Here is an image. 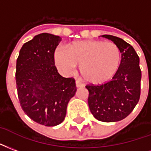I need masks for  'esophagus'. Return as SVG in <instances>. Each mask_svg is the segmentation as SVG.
<instances>
[{
  "label": "esophagus",
  "mask_w": 151,
  "mask_h": 151,
  "mask_svg": "<svg viewBox=\"0 0 151 151\" xmlns=\"http://www.w3.org/2000/svg\"><path fill=\"white\" fill-rule=\"evenodd\" d=\"M76 88H81V87H83V84L82 83H80L79 81H76Z\"/></svg>",
  "instance_id": "34e87169"
}]
</instances>
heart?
<instances>
[{
	"instance_id": "1",
	"label": "heart",
	"mask_w": 151,
	"mask_h": 151,
	"mask_svg": "<svg viewBox=\"0 0 151 151\" xmlns=\"http://www.w3.org/2000/svg\"><path fill=\"white\" fill-rule=\"evenodd\" d=\"M55 61L64 74L80 65L83 80L92 84L104 83L113 76L121 61L119 47L113 42L98 40L75 42L67 48L59 47L55 53Z\"/></svg>"
}]
</instances>
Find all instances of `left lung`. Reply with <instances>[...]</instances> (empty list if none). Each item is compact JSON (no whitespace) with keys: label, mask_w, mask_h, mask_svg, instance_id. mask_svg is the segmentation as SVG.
Masks as SVG:
<instances>
[{"label":"left lung","mask_w":151,"mask_h":151,"mask_svg":"<svg viewBox=\"0 0 151 151\" xmlns=\"http://www.w3.org/2000/svg\"><path fill=\"white\" fill-rule=\"evenodd\" d=\"M102 37L119 47L121 63L111 81L101 85H87L88 103L96 119L115 122L128 116L139 101L142 71L139 57L131 45L113 35H104Z\"/></svg>","instance_id":"left-lung-1"}]
</instances>
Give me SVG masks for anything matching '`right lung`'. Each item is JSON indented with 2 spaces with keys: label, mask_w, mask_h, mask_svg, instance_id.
Returning a JSON list of instances; mask_svg holds the SVG:
<instances>
[{
  "label": "right lung",
  "mask_w": 151,
  "mask_h": 151,
  "mask_svg": "<svg viewBox=\"0 0 151 151\" xmlns=\"http://www.w3.org/2000/svg\"><path fill=\"white\" fill-rule=\"evenodd\" d=\"M62 38L42 33L21 48L16 65V83L22 110L34 122L55 126L63 122L69 101L76 94L73 78L57 71L54 54Z\"/></svg>",
  "instance_id": "1"
}]
</instances>
